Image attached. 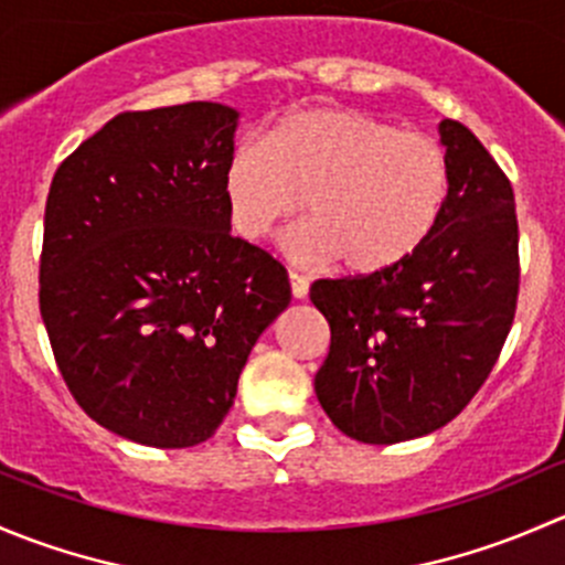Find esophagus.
I'll use <instances>...</instances> for the list:
<instances>
[{
	"label": "esophagus",
	"instance_id": "esophagus-1",
	"mask_svg": "<svg viewBox=\"0 0 565 565\" xmlns=\"http://www.w3.org/2000/svg\"><path fill=\"white\" fill-rule=\"evenodd\" d=\"M289 281H292V295L298 300H303L309 295V278L298 276V273H289Z\"/></svg>",
	"mask_w": 565,
	"mask_h": 565
}]
</instances>
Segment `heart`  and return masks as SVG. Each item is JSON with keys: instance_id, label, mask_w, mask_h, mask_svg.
<instances>
[{"instance_id": "b5f03b06", "label": "heart", "mask_w": 565, "mask_h": 565, "mask_svg": "<svg viewBox=\"0 0 565 565\" xmlns=\"http://www.w3.org/2000/svg\"><path fill=\"white\" fill-rule=\"evenodd\" d=\"M451 196V163L424 130H398L352 108H311L284 117L262 139H243L224 169L230 226L265 243L284 221H309L284 237L303 265L341 259L372 276L415 254L440 224Z\"/></svg>"}]
</instances>
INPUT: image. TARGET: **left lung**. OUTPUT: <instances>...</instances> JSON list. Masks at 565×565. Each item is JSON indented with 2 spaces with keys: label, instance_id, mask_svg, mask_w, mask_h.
Returning <instances> with one entry per match:
<instances>
[{
  "label": "left lung",
  "instance_id": "1",
  "mask_svg": "<svg viewBox=\"0 0 565 565\" xmlns=\"http://www.w3.org/2000/svg\"><path fill=\"white\" fill-rule=\"evenodd\" d=\"M440 136L451 196L435 235L391 270L311 284V303L330 324L317 398L358 443L391 446L457 418L516 315L514 188L470 128L443 119Z\"/></svg>",
  "mask_w": 565,
  "mask_h": 565
}]
</instances>
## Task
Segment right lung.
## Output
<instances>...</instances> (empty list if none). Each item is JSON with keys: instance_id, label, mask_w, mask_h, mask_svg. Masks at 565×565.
<instances>
[{"instance_id": "obj_1", "label": "right lung", "mask_w": 565, "mask_h": 565, "mask_svg": "<svg viewBox=\"0 0 565 565\" xmlns=\"http://www.w3.org/2000/svg\"><path fill=\"white\" fill-rule=\"evenodd\" d=\"M237 111H122L56 169L40 317L78 407L152 448L199 446L230 413L287 267L232 237L224 169Z\"/></svg>"}]
</instances>
